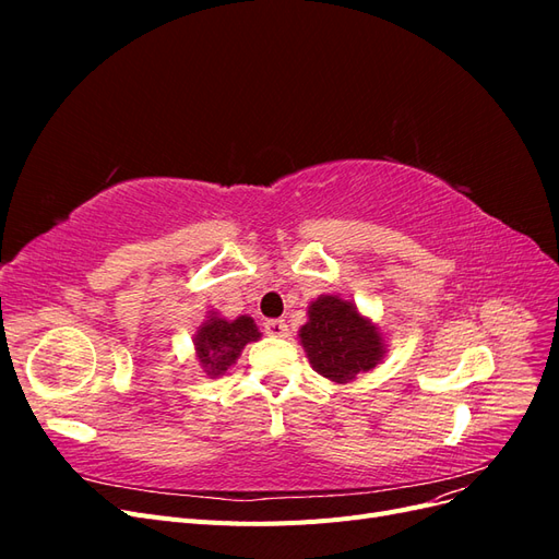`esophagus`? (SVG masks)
I'll list each match as a JSON object with an SVG mask.
<instances>
[{"mask_svg":"<svg viewBox=\"0 0 559 559\" xmlns=\"http://www.w3.org/2000/svg\"><path fill=\"white\" fill-rule=\"evenodd\" d=\"M263 329H265L267 335H273V337H286V335H289V326H286L284 319H267Z\"/></svg>","mask_w":559,"mask_h":559,"instance_id":"1","label":"esophagus"}]
</instances>
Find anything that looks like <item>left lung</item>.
Listing matches in <instances>:
<instances>
[{"mask_svg": "<svg viewBox=\"0 0 559 559\" xmlns=\"http://www.w3.org/2000/svg\"><path fill=\"white\" fill-rule=\"evenodd\" d=\"M298 337L317 373L337 384L368 373L386 352L373 321L341 296H319L312 300L308 324L300 326Z\"/></svg>", "mask_w": 559, "mask_h": 559, "instance_id": "left-lung-1", "label": "left lung"}]
</instances>
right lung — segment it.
Listing matches in <instances>:
<instances>
[{"mask_svg": "<svg viewBox=\"0 0 559 559\" xmlns=\"http://www.w3.org/2000/svg\"><path fill=\"white\" fill-rule=\"evenodd\" d=\"M261 337L253 319L242 314L238 319H224L212 312L193 337L195 359L207 378L224 376L226 370L238 361L247 343H257Z\"/></svg>", "mask_w": 559, "mask_h": 559, "instance_id": "1", "label": "right lung"}]
</instances>
